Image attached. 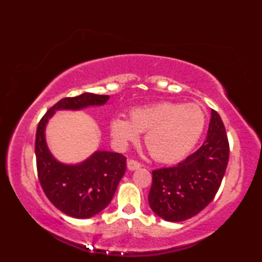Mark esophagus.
<instances>
[{"label":"esophagus","instance_id":"obj_1","mask_svg":"<svg viewBox=\"0 0 262 262\" xmlns=\"http://www.w3.org/2000/svg\"><path fill=\"white\" fill-rule=\"evenodd\" d=\"M142 166V164L138 162V161H136V160H128L127 161V168L129 169V170H136V169H140Z\"/></svg>","mask_w":262,"mask_h":262}]
</instances>
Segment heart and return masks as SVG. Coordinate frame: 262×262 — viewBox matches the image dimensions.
<instances>
[{"mask_svg":"<svg viewBox=\"0 0 262 262\" xmlns=\"http://www.w3.org/2000/svg\"><path fill=\"white\" fill-rule=\"evenodd\" d=\"M205 124L206 117L199 105L163 101L134 108L129 113V120L116 117L109 128L119 147L135 142L138 133H145L144 143L152 158L162 163H173L196 146Z\"/></svg>","mask_w":262,"mask_h":262,"instance_id":"heart-1","label":"heart"}]
</instances>
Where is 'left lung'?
<instances>
[{"label":"left lung","mask_w":262,"mask_h":262,"mask_svg":"<svg viewBox=\"0 0 262 262\" xmlns=\"http://www.w3.org/2000/svg\"><path fill=\"white\" fill-rule=\"evenodd\" d=\"M230 155L226 130L211 110L207 138L196 152L171 168L152 171L148 204L165 221L182 222L197 215L216 196Z\"/></svg>","instance_id":"left-lung-1"}]
</instances>
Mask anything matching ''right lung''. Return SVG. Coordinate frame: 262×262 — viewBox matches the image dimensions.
I'll use <instances>...</instances> for the list:
<instances>
[{
	"label": "right lung",
	"instance_id": "right-lung-1",
	"mask_svg": "<svg viewBox=\"0 0 262 262\" xmlns=\"http://www.w3.org/2000/svg\"><path fill=\"white\" fill-rule=\"evenodd\" d=\"M108 99L109 96L93 93L63 98L47 110L37 126L35 153L39 182L55 207L75 219H88L107 207L125 174L126 157L120 153L98 151L81 164H62L48 151L45 126L55 110L100 105Z\"/></svg>",
	"mask_w": 262,
	"mask_h": 262
}]
</instances>
